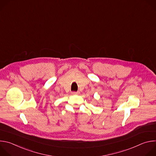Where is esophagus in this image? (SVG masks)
Segmentation results:
<instances>
[{
    "instance_id": "obj_1",
    "label": "esophagus",
    "mask_w": 156,
    "mask_h": 156,
    "mask_svg": "<svg viewBox=\"0 0 156 156\" xmlns=\"http://www.w3.org/2000/svg\"><path fill=\"white\" fill-rule=\"evenodd\" d=\"M78 94V92H75V91L72 92V94H73V95H75V94Z\"/></svg>"
}]
</instances>
